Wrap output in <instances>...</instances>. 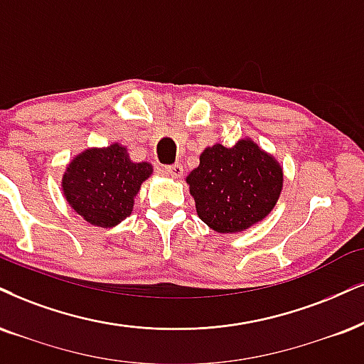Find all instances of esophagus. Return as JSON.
<instances>
[{
	"mask_svg": "<svg viewBox=\"0 0 364 364\" xmlns=\"http://www.w3.org/2000/svg\"><path fill=\"white\" fill-rule=\"evenodd\" d=\"M161 173L167 175V177H172V178H181L183 175V167L181 164L167 165V167L161 168Z\"/></svg>",
	"mask_w": 364,
	"mask_h": 364,
	"instance_id": "esophagus-1",
	"label": "esophagus"
}]
</instances>
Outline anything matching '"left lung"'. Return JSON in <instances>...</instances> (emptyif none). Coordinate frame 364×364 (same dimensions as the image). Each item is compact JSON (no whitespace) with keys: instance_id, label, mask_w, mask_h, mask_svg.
<instances>
[{"instance_id":"1","label":"left lung","mask_w":364,"mask_h":364,"mask_svg":"<svg viewBox=\"0 0 364 364\" xmlns=\"http://www.w3.org/2000/svg\"><path fill=\"white\" fill-rule=\"evenodd\" d=\"M199 218L218 232H240L270 214L280 196V165L250 140L214 145L187 177Z\"/></svg>"}]
</instances>
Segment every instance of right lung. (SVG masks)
Here are the masks:
<instances>
[{
    "instance_id": "add662e5",
    "label": "right lung",
    "mask_w": 364,
    "mask_h": 364,
    "mask_svg": "<svg viewBox=\"0 0 364 364\" xmlns=\"http://www.w3.org/2000/svg\"><path fill=\"white\" fill-rule=\"evenodd\" d=\"M151 173L150 164H133L118 143L80 154L65 170L67 203L94 226L111 228L132 214L133 197Z\"/></svg>"
}]
</instances>
